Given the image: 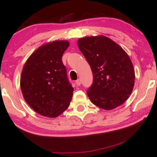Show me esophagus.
Masks as SVG:
<instances>
[{
    "label": "esophagus",
    "mask_w": 157,
    "mask_h": 157,
    "mask_svg": "<svg viewBox=\"0 0 157 157\" xmlns=\"http://www.w3.org/2000/svg\"><path fill=\"white\" fill-rule=\"evenodd\" d=\"M76 85L78 86H79L81 85V79H78L76 80Z\"/></svg>",
    "instance_id": "1"
}]
</instances>
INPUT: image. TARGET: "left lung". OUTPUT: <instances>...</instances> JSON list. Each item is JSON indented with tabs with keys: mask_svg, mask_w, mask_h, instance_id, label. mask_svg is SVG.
I'll use <instances>...</instances> for the list:
<instances>
[{
	"mask_svg": "<svg viewBox=\"0 0 157 157\" xmlns=\"http://www.w3.org/2000/svg\"><path fill=\"white\" fill-rule=\"evenodd\" d=\"M78 46L93 73V83L86 92L90 101L104 110L122 105L132 92L135 78L127 53L103 35L79 39Z\"/></svg>",
	"mask_w": 157,
	"mask_h": 157,
	"instance_id": "left-lung-1",
	"label": "left lung"
}]
</instances>
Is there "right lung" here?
Here are the masks:
<instances>
[{
    "label": "right lung",
    "mask_w": 157,
    "mask_h": 157,
    "mask_svg": "<svg viewBox=\"0 0 157 157\" xmlns=\"http://www.w3.org/2000/svg\"><path fill=\"white\" fill-rule=\"evenodd\" d=\"M66 40L48 42L28 58L20 76V87L28 105L37 113L56 118L70 106L73 88L67 80L62 56Z\"/></svg>",
    "instance_id": "1"
}]
</instances>
